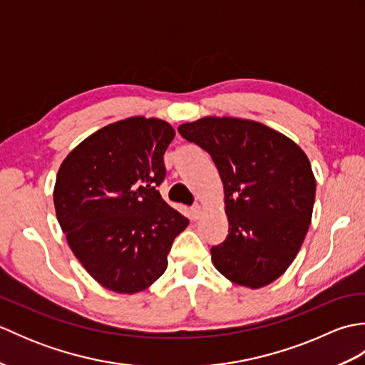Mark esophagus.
Listing matches in <instances>:
<instances>
[{
	"instance_id": "obj_1",
	"label": "esophagus",
	"mask_w": 365,
	"mask_h": 365,
	"mask_svg": "<svg viewBox=\"0 0 365 365\" xmlns=\"http://www.w3.org/2000/svg\"><path fill=\"white\" fill-rule=\"evenodd\" d=\"M200 215H202V208H200V205H195L191 208V216L192 220H199Z\"/></svg>"
}]
</instances>
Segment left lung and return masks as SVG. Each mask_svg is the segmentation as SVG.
<instances>
[{
  "label": "left lung",
  "mask_w": 365,
  "mask_h": 365,
  "mask_svg": "<svg viewBox=\"0 0 365 365\" xmlns=\"http://www.w3.org/2000/svg\"><path fill=\"white\" fill-rule=\"evenodd\" d=\"M218 168L229 221L212 262L230 282L260 289L292 265L311 226L315 175L290 138L260 122L207 115L178 127Z\"/></svg>",
  "instance_id": "left-lung-1"
}]
</instances>
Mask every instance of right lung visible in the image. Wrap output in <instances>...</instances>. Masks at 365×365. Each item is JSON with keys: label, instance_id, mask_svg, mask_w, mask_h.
<instances>
[{"label": "right lung", "instance_id": "1", "mask_svg": "<svg viewBox=\"0 0 365 365\" xmlns=\"http://www.w3.org/2000/svg\"><path fill=\"white\" fill-rule=\"evenodd\" d=\"M174 136L157 118L113 122L76 145L58 170L53 200L59 226L75 257L106 290L149 289L188 226L157 190Z\"/></svg>", "mask_w": 365, "mask_h": 365}]
</instances>
